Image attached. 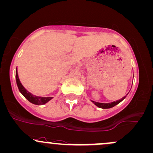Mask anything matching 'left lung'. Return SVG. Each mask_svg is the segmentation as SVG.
Masks as SVG:
<instances>
[{
	"instance_id": "8db88e82",
	"label": "left lung",
	"mask_w": 153,
	"mask_h": 153,
	"mask_svg": "<svg viewBox=\"0 0 153 153\" xmlns=\"http://www.w3.org/2000/svg\"><path fill=\"white\" fill-rule=\"evenodd\" d=\"M126 96L123 97V98L120 99V100H117V101L112 102H109V103H102V102H97L93 101V100H91V102H93L96 106L100 107V108L109 109V108H112V107H115V105H117V104H119L120 102H121L124 100V99L126 98Z\"/></svg>"
}]
</instances>
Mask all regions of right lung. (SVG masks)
I'll return each instance as SVG.
<instances>
[{"label": "right lung", "instance_id": "1", "mask_svg": "<svg viewBox=\"0 0 153 153\" xmlns=\"http://www.w3.org/2000/svg\"><path fill=\"white\" fill-rule=\"evenodd\" d=\"M16 84H17L18 88L20 93L22 94L27 100H28L31 103L34 104V105H43L44 104L47 103L51 100L53 99L52 97H38V96L33 95V94H31L30 92L28 91L26 88L23 86L22 84L20 82L19 76H18V73L17 70H16Z\"/></svg>", "mask_w": 153, "mask_h": 153}]
</instances>
